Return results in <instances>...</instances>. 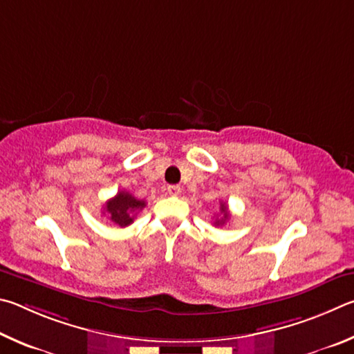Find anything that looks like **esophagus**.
I'll return each instance as SVG.
<instances>
[{"instance_id":"esophagus-1","label":"esophagus","mask_w":354,"mask_h":354,"mask_svg":"<svg viewBox=\"0 0 354 354\" xmlns=\"http://www.w3.org/2000/svg\"><path fill=\"white\" fill-rule=\"evenodd\" d=\"M182 193V188L178 187V185H169V187H167V194L169 196H178Z\"/></svg>"}]
</instances>
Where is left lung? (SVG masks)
<instances>
[{
    "label": "left lung",
    "instance_id": "8db88e82",
    "mask_svg": "<svg viewBox=\"0 0 354 354\" xmlns=\"http://www.w3.org/2000/svg\"><path fill=\"white\" fill-rule=\"evenodd\" d=\"M230 221V213H228V208H227V205L224 202L221 203V216L219 218H216V221H214V225L216 227H221V225H224L225 222H228Z\"/></svg>",
    "mask_w": 354,
    "mask_h": 354
}]
</instances>
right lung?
I'll return each mask as SVG.
<instances>
[{"label": "right lung", "instance_id": "right-lung-1", "mask_svg": "<svg viewBox=\"0 0 354 354\" xmlns=\"http://www.w3.org/2000/svg\"><path fill=\"white\" fill-rule=\"evenodd\" d=\"M146 207L145 201H138L127 191H118L115 197L107 201L104 207V214H109V219L120 227H127L133 222L135 213Z\"/></svg>", "mask_w": 354, "mask_h": 354}]
</instances>
